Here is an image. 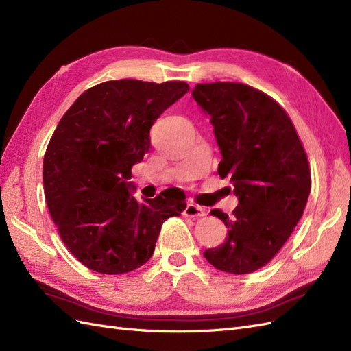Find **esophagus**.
<instances>
[{"mask_svg": "<svg viewBox=\"0 0 351 351\" xmlns=\"http://www.w3.org/2000/svg\"><path fill=\"white\" fill-rule=\"evenodd\" d=\"M183 214H184V217H189V218H200V217L206 215V209L199 206V205H195V204H189Z\"/></svg>", "mask_w": 351, "mask_h": 351, "instance_id": "34e87169", "label": "esophagus"}]
</instances>
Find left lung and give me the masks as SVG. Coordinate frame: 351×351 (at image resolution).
<instances>
[{
    "mask_svg": "<svg viewBox=\"0 0 351 351\" xmlns=\"http://www.w3.org/2000/svg\"><path fill=\"white\" fill-rule=\"evenodd\" d=\"M193 98L210 115L222 159L239 205L224 221L227 240L206 249V261L228 274L265 267L289 240L311 193V167L294 124L281 105L249 84L197 83Z\"/></svg>",
    "mask_w": 351,
    "mask_h": 351,
    "instance_id": "8db88e82",
    "label": "left lung"
}]
</instances>
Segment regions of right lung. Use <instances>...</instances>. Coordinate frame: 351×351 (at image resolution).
Listing matches in <instances>:
<instances>
[{
	"label": "right lung",
	"instance_id": "add662e5",
	"mask_svg": "<svg viewBox=\"0 0 351 351\" xmlns=\"http://www.w3.org/2000/svg\"><path fill=\"white\" fill-rule=\"evenodd\" d=\"M186 82L110 80L74 101L44 156L45 199L66 247L99 274L151 259L164 221L186 209L180 190L136 200L132 167L151 147L152 124L189 92Z\"/></svg>",
	"mask_w": 351,
	"mask_h": 351
}]
</instances>
